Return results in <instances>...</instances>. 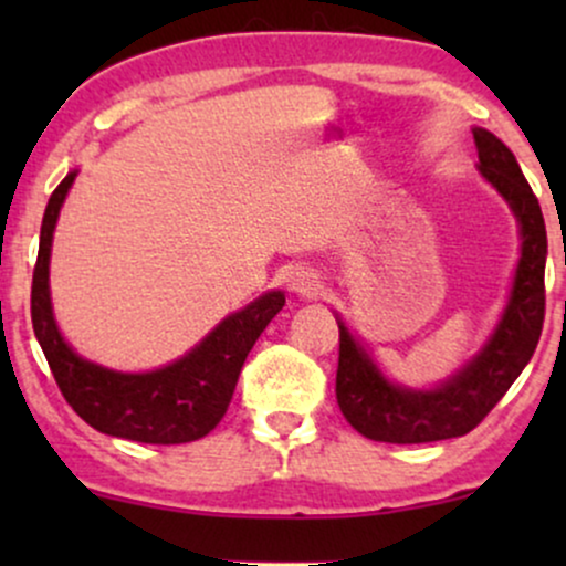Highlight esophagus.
I'll return each instance as SVG.
<instances>
[{
    "instance_id": "1",
    "label": "esophagus",
    "mask_w": 566,
    "mask_h": 566,
    "mask_svg": "<svg viewBox=\"0 0 566 566\" xmlns=\"http://www.w3.org/2000/svg\"><path fill=\"white\" fill-rule=\"evenodd\" d=\"M290 287L303 297H316L322 292V282L314 274H308V271H295L290 276Z\"/></svg>"
}]
</instances>
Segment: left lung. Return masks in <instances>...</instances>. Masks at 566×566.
<instances>
[{"instance_id": "left-lung-1", "label": "left lung", "mask_w": 566, "mask_h": 566, "mask_svg": "<svg viewBox=\"0 0 566 566\" xmlns=\"http://www.w3.org/2000/svg\"><path fill=\"white\" fill-rule=\"evenodd\" d=\"M479 148V170L509 199L522 226V258L513 279L511 301L495 335L482 354L444 386L433 391H409L380 375L365 348L340 327L335 396L343 418L361 437L388 444H423V441L465 437L492 407L503 399L511 382L522 375L535 354L545 319V255L548 239L537 197L522 167L503 140L486 129H473Z\"/></svg>"}]
</instances>
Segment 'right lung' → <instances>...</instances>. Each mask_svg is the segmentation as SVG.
I'll return each instance as SVG.
<instances>
[{"label": "right lung", "instance_id": "obj_1", "mask_svg": "<svg viewBox=\"0 0 566 566\" xmlns=\"http://www.w3.org/2000/svg\"><path fill=\"white\" fill-rule=\"evenodd\" d=\"M74 178L76 172H69L48 201L31 282L34 335L63 399L84 423L108 437L143 444H186L207 437L229 409L247 354L282 311L284 295L265 292L255 303L220 322L191 354L157 373H114L80 359L57 333L48 287L55 220Z\"/></svg>", "mask_w": 566, "mask_h": 566}]
</instances>
